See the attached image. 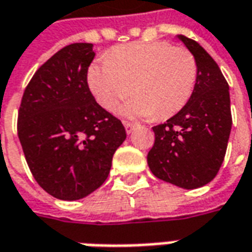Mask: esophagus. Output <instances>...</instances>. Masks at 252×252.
Masks as SVG:
<instances>
[{"label": "esophagus", "instance_id": "1", "mask_svg": "<svg viewBox=\"0 0 252 252\" xmlns=\"http://www.w3.org/2000/svg\"><path fill=\"white\" fill-rule=\"evenodd\" d=\"M124 126H126V133L129 135V133H132V131L136 128V124H133V123H128V121H124Z\"/></svg>", "mask_w": 252, "mask_h": 252}]
</instances>
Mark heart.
I'll list each match as a JSON object with an SVG mask.
<instances>
[{
  "mask_svg": "<svg viewBox=\"0 0 252 252\" xmlns=\"http://www.w3.org/2000/svg\"><path fill=\"white\" fill-rule=\"evenodd\" d=\"M88 81L94 98L113 110L129 94H137L123 106L128 117L167 119L180 112L194 90V55L167 41H137L113 48L108 59L89 68Z\"/></svg>",
  "mask_w": 252,
  "mask_h": 252,
  "instance_id": "b5f03b06",
  "label": "heart"
}]
</instances>
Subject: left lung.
Instances as JSON below:
<instances>
[{
	"instance_id": "8db88e82",
	"label": "left lung",
	"mask_w": 252,
	"mask_h": 252,
	"mask_svg": "<svg viewBox=\"0 0 252 252\" xmlns=\"http://www.w3.org/2000/svg\"><path fill=\"white\" fill-rule=\"evenodd\" d=\"M197 62L193 94L169 120L153 126L155 143L147 163L159 180L182 189L209 184L221 167L232 126L229 88L213 58L197 43L178 35Z\"/></svg>"
}]
</instances>
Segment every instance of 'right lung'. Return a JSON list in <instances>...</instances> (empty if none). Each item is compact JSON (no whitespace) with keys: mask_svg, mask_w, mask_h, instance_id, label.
I'll use <instances>...</instances> for the list:
<instances>
[{"mask_svg":"<svg viewBox=\"0 0 252 252\" xmlns=\"http://www.w3.org/2000/svg\"><path fill=\"white\" fill-rule=\"evenodd\" d=\"M92 43H74L52 55L25 89L17 132L27 163L48 194L81 200L109 175L126 140L119 119L101 108L88 85Z\"/></svg>","mask_w":252,"mask_h":252,"instance_id":"1","label":"right lung"}]
</instances>
